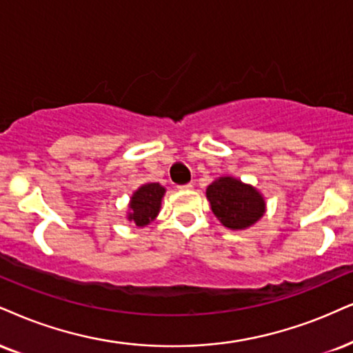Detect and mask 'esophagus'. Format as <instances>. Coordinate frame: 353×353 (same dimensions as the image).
<instances>
[{
	"label": "esophagus",
	"instance_id": "obj_1",
	"mask_svg": "<svg viewBox=\"0 0 353 353\" xmlns=\"http://www.w3.org/2000/svg\"><path fill=\"white\" fill-rule=\"evenodd\" d=\"M191 188H193V185H191V183H186V185H180V186H178V190H191Z\"/></svg>",
	"mask_w": 353,
	"mask_h": 353
}]
</instances>
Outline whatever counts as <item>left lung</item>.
<instances>
[{
	"mask_svg": "<svg viewBox=\"0 0 353 353\" xmlns=\"http://www.w3.org/2000/svg\"><path fill=\"white\" fill-rule=\"evenodd\" d=\"M211 210L217 219L229 229H245L265 212L262 194L236 178L224 176L211 183L206 190Z\"/></svg>",
	"mask_w": 353,
	"mask_h": 353,
	"instance_id": "obj_1",
	"label": "left lung"
}]
</instances>
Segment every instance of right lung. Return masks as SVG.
I'll use <instances>...</instances> for the list:
<instances>
[{
  "label": "right lung",
  "mask_w": 353,
  "mask_h": 353,
  "mask_svg": "<svg viewBox=\"0 0 353 353\" xmlns=\"http://www.w3.org/2000/svg\"><path fill=\"white\" fill-rule=\"evenodd\" d=\"M165 193L159 183H149L139 188L130 198L129 219L134 221L139 228H143L154 221L160 211V203Z\"/></svg>",
  "instance_id": "add662e5"
}]
</instances>
